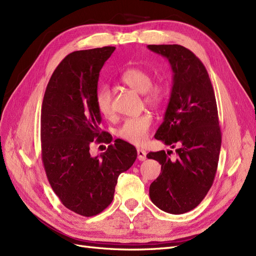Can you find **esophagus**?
Masks as SVG:
<instances>
[{
  "instance_id": "esophagus-1",
  "label": "esophagus",
  "mask_w": 256,
  "mask_h": 256,
  "mask_svg": "<svg viewBox=\"0 0 256 256\" xmlns=\"http://www.w3.org/2000/svg\"><path fill=\"white\" fill-rule=\"evenodd\" d=\"M138 159L140 161H144L146 159V152L142 148H138Z\"/></svg>"
}]
</instances>
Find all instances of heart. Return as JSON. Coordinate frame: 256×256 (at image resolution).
Wrapping results in <instances>:
<instances>
[{"instance_id": "b5f03b06", "label": "heart", "mask_w": 256, "mask_h": 256, "mask_svg": "<svg viewBox=\"0 0 256 256\" xmlns=\"http://www.w3.org/2000/svg\"><path fill=\"white\" fill-rule=\"evenodd\" d=\"M120 81L143 94L144 102L150 106H158L164 102L166 96V86L164 83L152 84V74L144 67H130L120 74ZM95 104L98 112L104 118H111L113 116L112 94L109 85H102L98 88L95 95ZM152 118L150 114H142L134 118H129L122 122L118 127L116 134L131 144L141 145L146 141Z\"/></svg>"}]
</instances>
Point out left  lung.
<instances>
[{"instance_id":"8db88e82","label":"left lung","mask_w":256,"mask_h":256,"mask_svg":"<svg viewBox=\"0 0 256 256\" xmlns=\"http://www.w3.org/2000/svg\"><path fill=\"white\" fill-rule=\"evenodd\" d=\"M168 58L173 86L164 122L154 138L176 148L177 159L164 150L148 152L161 173L150 184V198L161 210L180 214L196 208L212 186L221 148L214 92L205 66L180 44H148Z\"/></svg>"}]
</instances>
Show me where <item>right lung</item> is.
Returning <instances> with one entry per match:
<instances>
[{"label": "right lung", "instance_id": "add662e5", "mask_svg": "<svg viewBox=\"0 0 256 256\" xmlns=\"http://www.w3.org/2000/svg\"><path fill=\"white\" fill-rule=\"evenodd\" d=\"M115 47L74 51L60 62L46 88L40 140L44 171L54 193L69 210L92 216L112 202L120 173L136 159L134 145L118 138L99 156L90 146L111 143L100 132L95 104L99 72Z\"/></svg>", "mask_w": 256, "mask_h": 256}]
</instances>
